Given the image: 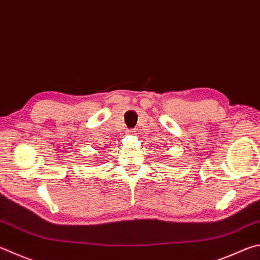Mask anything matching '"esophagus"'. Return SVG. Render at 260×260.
Returning a JSON list of instances; mask_svg holds the SVG:
<instances>
[{
	"label": "esophagus",
	"mask_w": 260,
	"mask_h": 260,
	"mask_svg": "<svg viewBox=\"0 0 260 260\" xmlns=\"http://www.w3.org/2000/svg\"><path fill=\"white\" fill-rule=\"evenodd\" d=\"M127 135H135L136 134V129H127L126 131Z\"/></svg>",
	"instance_id": "1"
}]
</instances>
